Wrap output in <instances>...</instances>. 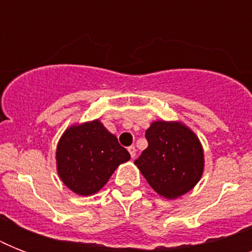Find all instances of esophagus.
<instances>
[{
	"label": "esophagus",
	"instance_id": "34e87169",
	"mask_svg": "<svg viewBox=\"0 0 252 252\" xmlns=\"http://www.w3.org/2000/svg\"><path fill=\"white\" fill-rule=\"evenodd\" d=\"M128 152H129L130 157H132V158H134V157H136V148H134L133 145H132V146H129V148H128Z\"/></svg>",
	"mask_w": 252,
	"mask_h": 252
}]
</instances>
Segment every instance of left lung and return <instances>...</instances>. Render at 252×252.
Wrapping results in <instances>:
<instances>
[{
	"label": "left lung",
	"instance_id": "left-lung-1",
	"mask_svg": "<svg viewBox=\"0 0 252 252\" xmlns=\"http://www.w3.org/2000/svg\"><path fill=\"white\" fill-rule=\"evenodd\" d=\"M145 137L148 148L134 163L150 187L166 199L195 187L204 168L203 149L195 133L180 123L154 122Z\"/></svg>",
	"mask_w": 252,
	"mask_h": 252
}]
</instances>
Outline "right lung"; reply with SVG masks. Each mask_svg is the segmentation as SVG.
I'll use <instances>...</instances> for the list:
<instances>
[{
    "label": "right lung",
    "instance_id": "add662e5",
    "mask_svg": "<svg viewBox=\"0 0 252 252\" xmlns=\"http://www.w3.org/2000/svg\"><path fill=\"white\" fill-rule=\"evenodd\" d=\"M130 158L99 120L70 126L59 145L57 171L65 186L78 195H93L108 182L119 165Z\"/></svg>",
    "mask_w": 252,
    "mask_h": 252
}]
</instances>
